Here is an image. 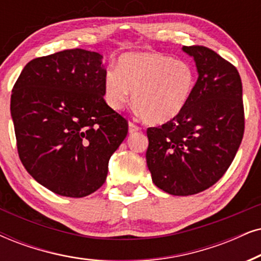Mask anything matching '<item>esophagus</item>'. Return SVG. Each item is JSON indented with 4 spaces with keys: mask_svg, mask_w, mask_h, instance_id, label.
<instances>
[{
    "mask_svg": "<svg viewBox=\"0 0 261 261\" xmlns=\"http://www.w3.org/2000/svg\"><path fill=\"white\" fill-rule=\"evenodd\" d=\"M140 130H141V127L138 126V125L133 123V121H130V123H128V133L130 134L137 133V131H140Z\"/></svg>",
    "mask_w": 261,
    "mask_h": 261,
    "instance_id": "1",
    "label": "esophagus"
}]
</instances>
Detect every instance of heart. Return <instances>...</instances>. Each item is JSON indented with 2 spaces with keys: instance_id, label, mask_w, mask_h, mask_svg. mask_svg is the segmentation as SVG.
Listing matches in <instances>:
<instances>
[{
  "instance_id": "obj_1",
  "label": "heart",
  "mask_w": 261,
  "mask_h": 261,
  "mask_svg": "<svg viewBox=\"0 0 261 261\" xmlns=\"http://www.w3.org/2000/svg\"><path fill=\"white\" fill-rule=\"evenodd\" d=\"M196 85L190 62L158 51L123 54L117 70L103 79V96L113 111H121L131 100L148 123L165 124L188 106Z\"/></svg>"
}]
</instances>
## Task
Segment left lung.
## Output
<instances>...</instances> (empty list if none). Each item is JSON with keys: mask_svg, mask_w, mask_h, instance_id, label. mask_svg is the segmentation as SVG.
Returning a JSON list of instances; mask_svg holds the SVG:
<instances>
[{"mask_svg": "<svg viewBox=\"0 0 261 261\" xmlns=\"http://www.w3.org/2000/svg\"><path fill=\"white\" fill-rule=\"evenodd\" d=\"M199 78L188 106L172 120L148 127L147 166L155 186L171 195L208 189L224 176L245 133L239 71L212 49L182 48Z\"/></svg>", "mask_w": 261, "mask_h": 261, "instance_id": "obj_1", "label": "left lung"}]
</instances>
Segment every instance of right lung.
<instances>
[{"label": "right lung", "mask_w": 261, "mask_h": 261, "mask_svg": "<svg viewBox=\"0 0 261 261\" xmlns=\"http://www.w3.org/2000/svg\"><path fill=\"white\" fill-rule=\"evenodd\" d=\"M102 55L68 49L36 58L13 87L11 114L19 158L53 193L84 197L106 180L127 120L103 98Z\"/></svg>", "instance_id": "add662e5"}]
</instances>
